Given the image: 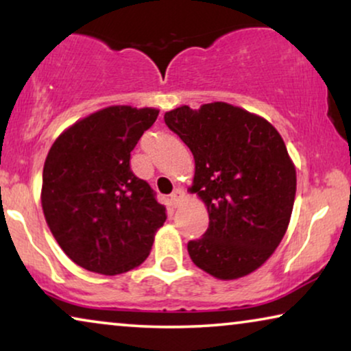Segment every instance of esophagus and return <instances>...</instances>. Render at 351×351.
<instances>
[{
  "label": "esophagus",
  "mask_w": 351,
  "mask_h": 351,
  "mask_svg": "<svg viewBox=\"0 0 351 351\" xmlns=\"http://www.w3.org/2000/svg\"><path fill=\"white\" fill-rule=\"evenodd\" d=\"M184 196H185V191H184V190H182V189H176V190L171 193V203L174 204L176 208H177V206L180 204V201L184 199Z\"/></svg>",
  "instance_id": "esophagus-1"
}]
</instances>
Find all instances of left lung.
<instances>
[{
	"label": "left lung",
	"mask_w": 351,
	"mask_h": 351,
	"mask_svg": "<svg viewBox=\"0 0 351 351\" xmlns=\"http://www.w3.org/2000/svg\"><path fill=\"white\" fill-rule=\"evenodd\" d=\"M165 123L193 153L190 191L209 213L206 233L186 244L190 258L219 280L257 270L285 237L295 198V167L280 132L225 102L184 105Z\"/></svg>",
	"instance_id": "8db88e82"
}]
</instances>
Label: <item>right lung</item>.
I'll use <instances>...</instances> for the list:
<instances>
[{"label":"right lung","instance_id":"add662e5","mask_svg":"<svg viewBox=\"0 0 351 351\" xmlns=\"http://www.w3.org/2000/svg\"><path fill=\"white\" fill-rule=\"evenodd\" d=\"M156 108L114 105L62 132L43 169L41 204L56 241L76 265L119 275L150 254L166 208L129 166Z\"/></svg>","mask_w":351,"mask_h":351}]
</instances>
